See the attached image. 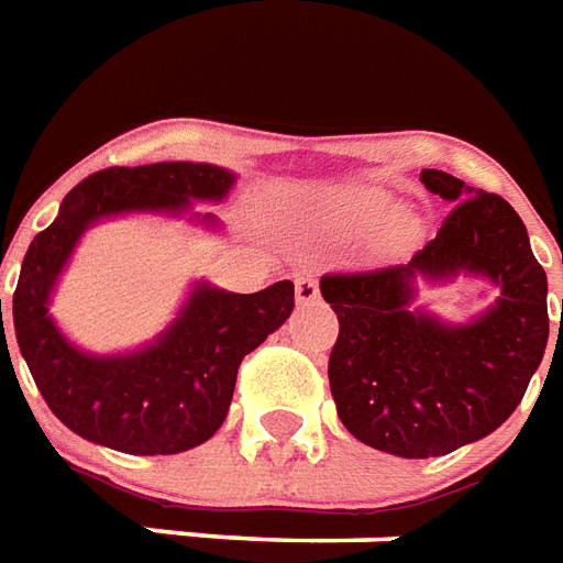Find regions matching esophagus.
<instances>
[{
	"mask_svg": "<svg viewBox=\"0 0 563 563\" xmlns=\"http://www.w3.org/2000/svg\"><path fill=\"white\" fill-rule=\"evenodd\" d=\"M318 297H321L318 282H314L312 275H300V278H297V306H312Z\"/></svg>",
	"mask_w": 563,
	"mask_h": 563,
	"instance_id": "1",
	"label": "esophagus"
}]
</instances>
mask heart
<instances>
[{
    "instance_id": "b5f03b06",
    "label": "heart",
    "mask_w": 563,
    "mask_h": 563,
    "mask_svg": "<svg viewBox=\"0 0 563 563\" xmlns=\"http://www.w3.org/2000/svg\"><path fill=\"white\" fill-rule=\"evenodd\" d=\"M394 211V197L378 190V187H352L345 190L342 197L336 199L333 206V221L342 230H352V233H361V230H369L376 227V249L382 254H400V251L412 249L421 236V224H418L412 214H391ZM387 217L388 222L384 220ZM386 222L385 225L380 221Z\"/></svg>"
}]
</instances>
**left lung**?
<instances>
[{
    "label": "left lung",
    "instance_id": "8db88e82",
    "mask_svg": "<svg viewBox=\"0 0 563 563\" xmlns=\"http://www.w3.org/2000/svg\"><path fill=\"white\" fill-rule=\"evenodd\" d=\"M421 185L452 202L437 239L400 266L321 278L339 318L327 364L339 418L352 437L397 457H437L494 433L516 412L549 342L545 269L516 209L440 169H421ZM461 272L501 288L488 313L445 325L411 309L421 277Z\"/></svg>",
    "mask_w": 563,
    "mask_h": 563
}]
</instances>
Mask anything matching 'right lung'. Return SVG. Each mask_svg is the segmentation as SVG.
Listing matches in <instances>:
<instances>
[{"instance_id": "obj_1", "label": "right lung", "mask_w": 563, "mask_h": 563, "mask_svg": "<svg viewBox=\"0 0 563 563\" xmlns=\"http://www.w3.org/2000/svg\"><path fill=\"white\" fill-rule=\"evenodd\" d=\"M236 175L211 163L111 166L71 187L57 221L33 239L14 290V333L51 412L84 440L126 454H178L211 440L224 424L242 357L294 312V282L257 294L197 282L151 345L102 357L75 349L47 312L87 227L126 211L181 214L194 199H224ZM202 224L218 221L202 214Z\"/></svg>"}]
</instances>
